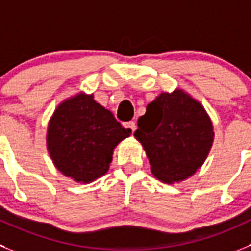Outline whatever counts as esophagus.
<instances>
[{"instance_id":"obj_1","label":"esophagus","mask_w":251,"mask_h":251,"mask_svg":"<svg viewBox=\"0 0 251 251\" xmlns=\"http://www.w3.org/2000/svg\"><path fill=\"white\" fill-rule=\"evenodd\" d=\"M124 126H125L126 128H128V130L131 131V132H135V130H136V124L133 123V121H128V123H125L124 124Z\"/></svg>"}]
</instances>
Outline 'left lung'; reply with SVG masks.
<instances>
[{
    "instance_id": "1",
    "label": "left lung",
    "mask_w": 251,
    "mask_h": 251,
    "mask_svg": "<svg viewBox=\"0 0 251 251\" xmlns=\"http://www.w3.org/2000/svg\"><path fill=\"white\" fill-rule=\"evenodd\" d=\"M135 137L142 145L152 175L163 183L186 181L203 166L214 142L209 115L183 89L163 91L137 121Z\"/></svg>"
}]
</instances>
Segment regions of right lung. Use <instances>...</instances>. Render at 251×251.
Wrapping results in <instances>:
<instances>
[{
  "label": "right lung",
  "instance_id": "right-lung-1",
  "mask_svg": "<svg viewBox=\"0 0 251 251\" xmlns=\"http://www.w3.org/2000/svg\"><path fill=\"white\" fill-rule=\"evenodd\" d=\"M131 135L110 110L79 91L51 115L46 135L53 165L76 183H91L109 171L115 147Z\"/></svg>",
  "mask_w": 251,
  "mask_h": 251
}]
</instances>
